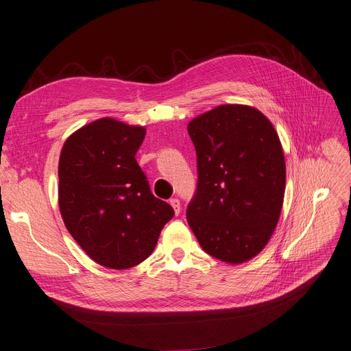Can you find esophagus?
<instances>
[{
    "label": "esophagus",
    "instance_id": "34e87169",
    "mask_svg": "<svg viewBox=\"0 0 351 351\" xmlns=\"http://www.w3.org/2000/svg\"><path fill=\"white\" fill-rule=\"evenodd\" d=\"M170 204H171V207L174 208V213H176V215H180V210H181L180 200H178V199H171V200H170Z\"/></svg>",
    "mask_w": 351,
    "mask_h": 351
}]
</instances>
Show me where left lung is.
<instances>
[{
	"mask_svg": "<svg viewBox=\"0 0 351 351\" xmlns=\"http://www.w3.org/2000/svg\"><path fill=\"white\" fill-rule=\"evenodd\" d=\"M197 156V189L187 221L206 254L242 263L265 247L281 215L285 160L261 110L220 105L187 127Z\"/></svg>",
	"mask_w": 351,
	"mask_h": 351,
	"instance_id": "1",
	"label": "left lung"
}]
</instances>
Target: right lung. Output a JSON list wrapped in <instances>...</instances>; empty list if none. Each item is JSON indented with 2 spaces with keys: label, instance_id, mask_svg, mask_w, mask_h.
<instances>
[{
  "label": "right lung",
  "instance_id": "right-lung-1",
  "mask_svg": "<svg viewBox=\"0 0 351 351\" xmlns=\"http://www.w3.org/2000/svg\"><path fill=\"white\" fill-rule=\"evenodd\" d=\"M145 128L112 118L70 135L59 161V207L69 233L106 268L127 269L157 245L173 207L151 193L135 160Z\"/></svg>",
  "mask_w": 351,
  "mask_h": 351
}]
</instances>
